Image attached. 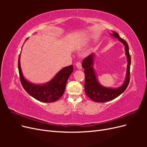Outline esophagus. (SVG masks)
Listing matches in <instances>:
<instances>
[{
  "instance_id": "obj_1",
  "label": "esophagus",
  "mask_w": 147,
  "mask_h": 147,
  "mask_svg": "<svg viewBox=\"0 0 147 147\" xmlns=\"http://www.w3.org/2000/svg\"><path fill=\"white\" fill-rule=\"evenodd\" d=\"M75 65H76V67H77V69H82V64L80 63V62H78V63H77L76 64H75Z\"/></svg>"
}]
</instances>
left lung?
I'll return each instance as SVG.
<instances>
[{
    "mask_svg": "<svg viewBox=\"0 0 147 147\" xmlns=\"http://www.w3.org/2000/svg\"><path fill=\"white\" fill-rule=\"evenodd\" d=\"M110 35L118 39V40L124 46L125 55L127 61L126 77L121 85L119 87L109 88L102 85L98 80L94 68L95 54L93 53L86 57L82 62V67L84 69V73L85 75L84 90L86 95L92 100L96 102H105L117 98L125 91L129 83L131 56L129 52L127 43L124 39L120 37L119 34L116 32L112 31V34H111Z\"/></svg>",
    "mask_w": 147,
    "mask_h": 147,
    "instance_id": "1",
    "label": "left lung"
}]
</instances>
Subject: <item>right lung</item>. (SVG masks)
Returning a JSON list of instances; mask_svg holds the SVG:
<instances>
[{"label": "right lung", "instance_id": "right-lung-1", "mask_svg": "<svg viewBox=\"0 0 147 147\" xmlns=\"http://www.w3.org/2000/svg\"><path fill=\"white\" fill-rule=\"evenodd\" d=\"M27 40L28 38L26 41ZM20 56L21 54L18 58L20 77L22 86L28 94L37 100L47 103L59 100L63 96L67 82L71 74L73 72V65L65 67L61 69L49 82L42 84H37L29 82L24 77L21 67Z\"/></svg>", "mask_w": 147, "mask_h": 147}]
</instances>
